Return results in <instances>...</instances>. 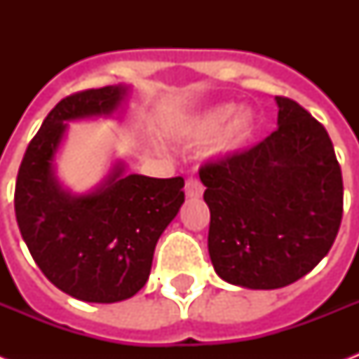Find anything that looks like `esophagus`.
<instances>
[{
  "instance_id": "obj_1",
  "label": "esophagus",
  "mask_w": 359,
  "mask_h": 359,
  "mask_svg": "<svg viewBox=\"0 0 359 359\" xmlns=\"http://www.w3.org/2000/svg\"><path fill=\"white\" fill-rule=\"evenodd\" d=\"M184 190H186V197L197 199V197L203 196V190H205V188H203V184L197 179H188L186 180Z\"/></svg>"
}]
</instances>
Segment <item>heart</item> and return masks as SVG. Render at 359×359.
Returning <instances> with one entry per match:
<instances>
[{
  "mask_svg": "<svg viewBox=\"0 0 359 359\" xmlns=\"http://www.w3.org/2000/svg\"><path fill=\"white\" fill-rule=\"evenodd\" d=\"M235 104H218L212 108L205 109L203 114L196 115L194 119L186 126V135L190 140L196 141H207L218 134L219 130L222 132L218 135L216 141V149L219 152H235L240 147L245 145V141L250 140L253 132H255V117L250 109L244 111H236ZM227 120L230 123L226 122ZM226 122L228 124L225 125Z\"/></svg>",
  "mask_w": 359,
  "mask_h": 359,
  "instance_id": "obj_1",
  "label": "heart"
}]
</instances>
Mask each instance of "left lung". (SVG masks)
Wrapping results in <instances>:
<instances>
[{
	"label": "left lung",
	"mask_w": 359,
	"mask_h": 359,
	"mask_svg": "<svg viewBox=\"0 0 359 359\" xmlns=\"http://www.w3.org/2000/svg\"><path fill=\"white\" fill-rule=\"evenodd\" d=\"M278 130L199 169L210 208L208 253L227 283L281 289L311 272L343 218V177L328 132L287 97Z\"/></svg>",
	"instance_id": "1"
}]
</instances>
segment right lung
Masks as SVG:
<instances>
[{
  "label": "right lung",
  "mask_w": 359,
  "mask_h": 359,
  "mask_svg": "<svg viewBox=\"0 0 359 359\" xmlns=\"http://www.w3.org/2000/svg\"><path fill=\"white\" fill-rule=\"evenodd\" d=\"M128 87L87 89L63 98L29 141L14 188V212L36 266L57 289L93 304H114L147 283L154 248L184 203V179L124 175L72 196L53 177L65 121L114 114Z\"/></svg>",
  "instance_id": "right-lung-1"
}]
</instances>
